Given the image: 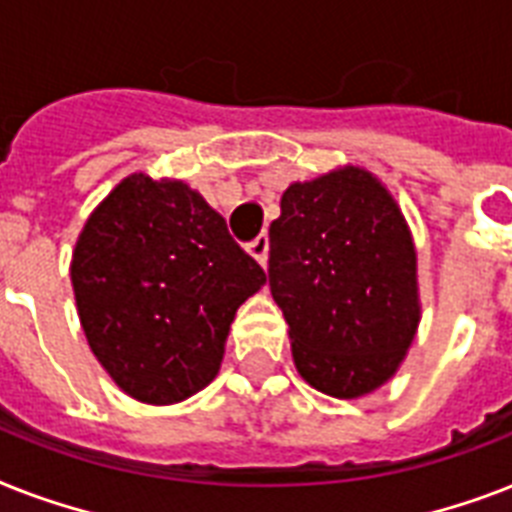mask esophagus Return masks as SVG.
Segmentation results:
<instances>
[{
	"label": "esophagus",
	"instance_id": "esophagus-1",
	"mask_svg": "<svg viewBox=\"0 0 512 512\" xmlns=\"http://www.w3.org/2000/svg\"><path fill=\"white\" fill-rule=\"evenodd\" d=\"M249 255L265 268V263H268V236L265 233H260L255 241H249Z\"/></svg>",
	"mask_w": 512,
	"mask_h": 512
}]
</instances>
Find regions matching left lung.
I'll return each instance as SVG.
<instances>
[{"label": "left lung", "mask_w": 512, "mask_h": 512, "mask_svg": "<svg viewBox=\"0 0 512 512\" xmlns=\"http://www.w3.org/2000/svg\"><path fill=\"white\" fill-rule=\"evenodd\" d=\"M268 236V284L297 372L335 398L380 388L420 324L417 257L396 201L345 167L289 185Z\"/></svg>", "instance_id": "8db88e82"}]
</instances>
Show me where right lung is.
I'll return each mask as SVG.
<instances>
[{"instance_id": "right-lung-1", "label": "right lung", "mask_w": 512, "mask_h": 512, "mask_svg": "<svg viewBox=\"0 0 512 512\" xmlns=\"http://www.w3.org/2000/svg\"><path fill=\"white\" fill-rule=\"evenodd\" d=\"M71 281L87 342L116 385L175 404L212 382L236 308L265 271L188 185L132 175L84 225Z\"/></svg>"}]
</instances>
